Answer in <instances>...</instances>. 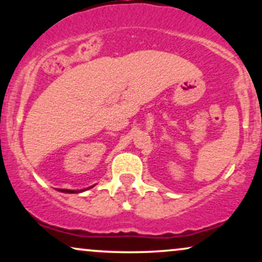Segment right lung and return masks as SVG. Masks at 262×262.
Wrapping results in <instances>:
<instances>
[{
  "label": "right lung",
  "mask_w": 262,
  "mask_h": 262,
  "mask_svg": "<svg viewBox=\"0 0 262 262\" xmlns=\"http://www.w3.org/2000/svg\"><path fill=\"white\" fill-rule=\"evenodd\" d=\"M91 187H93V186H91ZM90 187V188H91ZM60 192H66V193H79V192L81 191H85V189H80V191H74V189H59Z\"/></svg>",
  "instance_id": "right-lung-1"
}]
</instances>
